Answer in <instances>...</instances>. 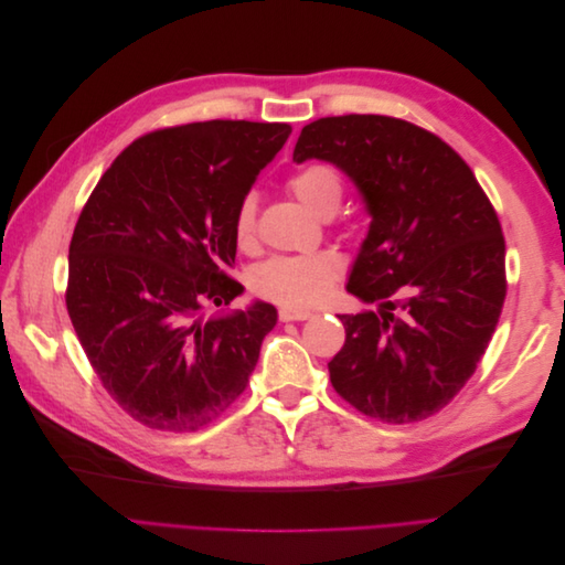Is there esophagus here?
Returning a JSON list of instances; mask_svg holds the SVG:
<instances>
[{"mask_svg":"<svg viewBox=\"0 0 565 565\" xmlns=\"http://www.w3.org/2000/svg\"><path fill=\"white\" fill-rule=\"evenodd\" d=\"M313 313L311 311H303V309H287V306H282V309L278 311V318L280 322H295V320H309Z\"/></svg>","mask_w":565,"mask_h":565,"instance_id":"esophagus-1","label":"esophagus"}]
</instances>
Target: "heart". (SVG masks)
<instances>
[{
  "instance_id": "obj_1",
  "label": "heart",
  "mask_w": 565,
  "mask_h": 565,
  "mask_svg": "<svg viewBox=\"0 0 565 565\" xmlns=\"http://www.w3.org/2000/svg\"><path fill=\"white\" fill-rule=\"evenodd\" d=\"M287 188L306 207L318 216H330L339 210L344 198V179L332 162H309L287 179ZM233 241L241 249L256 245V198L252 193L237 200L231 218ZM339 254L322 249L311 254H282L270 256L259 264L249 276L254 295L276 301L289 309L316 306L332 292L341 276Z\"/></svg>"
}]
</instances>
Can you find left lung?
Returning a JSON list of instances; mask_svg holds the SVG:
<instances>
[{
    "instance_id": "obj_1",
    "label": "left lung",
    "mask_w": 565,
    "mask_h": 565,
    "mask_svg": "<svg viewBox=\"0 0 565 565\" xmlns=\"http://www.w3.org/2000/svg\"><path fill=\"white\" fill-rule=\"evenodd\" d=\"M328 160L372 216L347 289L380 313L339 316L334 391L386 424L431 417L469 382L504 306V235L471 167L429 129L388 115L320 117L295 160Z\"/></svg>"
}]
</instances>
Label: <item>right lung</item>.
Masks as SVG:
<instances>
[{
    "instance_id": "right-lung-1",
    "label": "right lung",
    "mask_w": 565,
    "mask_h": 565,
    "mask_svg": "<svg viewBox=\"0 0 565 565\" xmlns=\"http://www.w3.org/2000/svg\"><path fill=\"white\" fill-rule=\"evenodd\" d=\"M292 134L285 122L210 119L143 134L84 204L65 306L96 377L129 417L198 431L243 396L278 313L204 318L243 292L231 218Z\"/></svg>"
}]
</instances>
